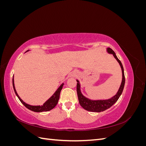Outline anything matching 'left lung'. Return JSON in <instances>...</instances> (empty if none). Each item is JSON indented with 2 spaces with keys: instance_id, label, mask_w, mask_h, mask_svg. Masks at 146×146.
<instances>
[{
  "instance_id": "8db88e82",
  "label": "left lung",
  "mask_w": 146,
  "mask_h": 146,
  "mask_svg": "<svg viewBox=\"0 0 146 146\" xmlns=\"http://www.w3.org/2000/svg\"><path fill=\"white\" fill-rule=\"evenodd\" d=\"M108 53L109 54H113L114 58L116 59L117 62L119 63L121 66V68L122 69V80L120 88L115 96H114L111 99H109L107 100H92L91 99H88L85 98L81 92L80 91V85L79 81L77 80V92L78 95V99L79 101V104L82 106V107L87 111H92V112H101L104 111L105 110H107L108 108H110L112 105H113L117 101L119 97L121 96L122 92L123 90V87L125 85V76H124V72H123V66L119 60L117 56L116 55L115 52H114L111 48H107V49Z\"/></svg>"
}]
</instances>
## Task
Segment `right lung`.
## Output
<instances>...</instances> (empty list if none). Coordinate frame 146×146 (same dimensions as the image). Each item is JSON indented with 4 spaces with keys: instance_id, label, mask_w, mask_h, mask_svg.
Returning <instances> with one entry per match:
<instances>
[{
    "instance_id": "1",
    "label": "right lung",
    "mask_w": 146,
    "mask_h": 146,
    "mask_svg": "<svg viewBox=\"0 0 146 146\" xmlns=\"http://www.w3.org/2000/svg\"><path fill=\"white\" fill-rule=\"evenodd\" d=\"M27 50V52H28ZM64 83H62L61 85L60 86V87L57 89V90L55 91V93L53 94L50 98L48 99L46 102L44 104L42 105H38V106H33V105H30L27 104H26L25 102L22 100L19 95L17 94V92L16 91L15 87V83H14V76L13 77V89H14V91L15 92L16 95L17 96V98L19 99V100L21 102V103L23 104L26 108H27L29 110H31V111H33L35 112H43V111H50L52 109L54 108L56 104H58V102L60 98V92L62 90L63 86Z\"/></svg>"
}]
</instances>
